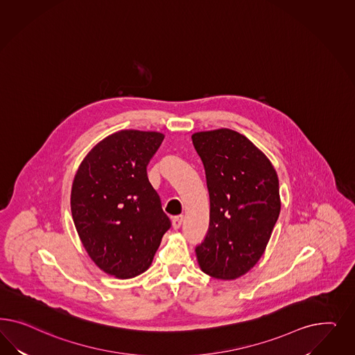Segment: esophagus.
Returning <instances> with one entry per match:
<instances>
[{"instance_id":"obj_1","label":"esophagus","mask_w":355,"mask_h":355,"mask_svg":"<svg viewBox=\"0 0 355 355\" xmlns=\"http://www.w3.org/2000/svg\"><path fill=\"white\" fill-rule=\"evenodd\" d=\"M183 216H174L173 217V227L174 229H180V226L182 225Z\"/></svg>"}]
</instances>
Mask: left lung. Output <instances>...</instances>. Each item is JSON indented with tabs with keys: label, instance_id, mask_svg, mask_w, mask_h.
I'll return each instance as SVG.
<instances>
[{
	"label": "left lung",
	"instance_id": "1",
	"mask_svg": "<svg viewBox=\"0 0 355 355\" xmlns=\"http://www.w3.org/2000/svg\"><path fill=\"white\" fill-rule=\"evenodd\" d=\"M209 193V226L195 251L202 270L233 279L252 268L279 218L277 173L267 156L229 129L195 132Z\"/></svg>",
	"mask_w": 355,
	"mask_h": 355
}]
</instances>
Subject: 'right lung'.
<instances>
[{
  "label": "right lung",
  "instance_id": "add662e5",
  "mask_svg": "<svg viewBox=\"0 0 355 355\" xmlns=\"http://www.w3.org/2000/svg\"><path fill=\"white\" fill-rule=\"evenodd\" d=\"M164 135L122 130L86 156L71 189V215L89 258L107 275L131 279L152 263L172 226L147 166Z\"/></svg>",
  "mask_w": 355,
  "mask_h": 355
}]
</instances>
